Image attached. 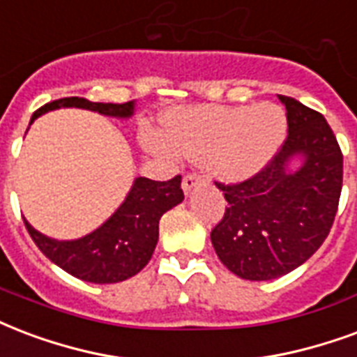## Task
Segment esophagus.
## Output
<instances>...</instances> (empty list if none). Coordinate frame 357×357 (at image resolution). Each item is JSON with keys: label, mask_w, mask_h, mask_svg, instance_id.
<instances>
[{"label": "esophagus", "mask_w": 357, "mask_h": 357, "mask_svg": "<svg viewBox=\"0 0 357 357\" xmlns=\"http://www.w3.org/2000/svg\"><path fill=\"white\" fill-rule=\"evenodd\" d=\"M200 176H197V174H187V176H183V179H181V187H183V191L189 195V192L192 191V187L199 183Z\"/></svg>", "instance_id": "1"}]
</instances>
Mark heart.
<instances>
[{"mask_svg": "<svg viewBox=\"0 0 357 357\" xmlns=\"http://www.w3.org/2000/svg\"><path fill=\"white\" fill-rule=\"evenodd\" d=\"M287 132L286 112L276 104L200 105L168 115L165 136L145 132L151 151L204 160L208 170L227 181H240L274 157Z\"/></svg>", "mask_w": 357, "mask_h": 357, "instance_id": "1", "label": "heart"}]
</instances>
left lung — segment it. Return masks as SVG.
Masks as SVG:
<instances>
[{"label": "left lung", "mask_w": 357, "mask_h": 357, "mask_svg": "<svg viewBox=\"0 0 357 357\" xmlns=\"http://www.w3.org/2000/svg\"><path fill=\"white\" fill-rule=\"evenodd\" d=\"M286 105L287 138L255 176L215 185L227 208L212 229L221 263L244 280H273L303 265L324 244L333 227L342 189V153L324 115L295 98ZM303 154L299 171L285 170Z\"/></svg>", "instance_id": "left-lung-1"}]
</instances>
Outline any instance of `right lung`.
Here are the masks:
<instances>
[{"label": "right lung", "instance_id": "add662e5", "mask_svg": "<svg viewBox=\"0 0 357 357\" xmlns=\"http://www.w3.org/2000/svg\"><path fill=\"white\" fill-rule=\"evenodd\" d=\"M58 107H83L109 117H130L134 102L100 104L86 98H60L45 104L33 119ZM183 200L181 176L168 181L138 178L128 197L104 225L79 240L47 238L24 219V225L39 250L71 276L92 284H115L132 278L151 259L158 240V219Z\"/></svg>", "mask_w": 357, "mask_h": 357}]
</instances>
